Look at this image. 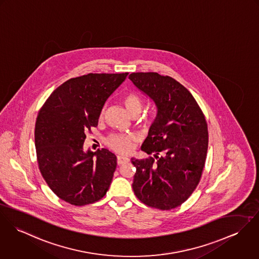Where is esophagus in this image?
I'll return each mask as SVG.
<instances>
[{"instance_id":"34e87169","label":"esophagus","mask_w":259,"mask_h":259,"mask_svg":"<svg viewBox=\"0 0 259 259\" xmlns=\"http://www.w3.org/2000/svg\"><path fill=\"white\" fill-rule=\"evenodd\" d=\"M129 162V159L126 158V157H122V156H118L117 157V164L118 165H122V164H125Z\"/></svg>"}]
</instances>
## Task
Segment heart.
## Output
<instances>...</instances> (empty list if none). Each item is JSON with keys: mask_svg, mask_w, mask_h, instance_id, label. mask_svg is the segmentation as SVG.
<instances>
[{"mask_svg": "<svg viewBox=\"0 0 259 259\" xmlns=\"http://www.w3.org/2000/svg\"><path fill=\"white\" fill-rule=\"evenodd\" d=\"M123 102L127 110L133 114L137 111H141L142 108V100L135 93H127L123 97ZM134 138L130 135H122V134H113L110 135L106 139L107 145L119 153H128L133 146Z\"/></svg>", "mask_w": 259, "mask_h": 259, "instance_id": "obj_1", "label": "heart"}]
</instances>
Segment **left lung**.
I'll return each mask as SVG.
<instances>
[{
	"mask_svg": "<svg viewBox=\"0 0 259 259\" xmlns=\"http://www.w3.org/2000/svg\"><path fill=\"white\" fill-rule=\"evenodd\" d=\"M129 79L155 104L156 117L141 150L151 157L132 158V188L145 204L163 210L187 201L204 167L207 125L190 91L170 76L134 72Z\"/></svg>",
	"mask_w": 259,
	"mask_h": 259,
	"instance_id": "1",
	"label": "left lung"
}]
</instances>
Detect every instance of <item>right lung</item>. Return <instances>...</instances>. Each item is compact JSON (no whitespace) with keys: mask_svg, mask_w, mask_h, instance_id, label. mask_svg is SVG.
Returning <instances> with one entry per match:
<instances>
[{"mask_svg":"<svg viewBox=\"0 0 259 259\" xmlns=\"http://www.w3.org/2000/svg\"><path fill=\"white\" fill-rule=\"evenodd\" d=\"M125 73H88L58 87L38 112L34 129L39 171L62 201L85 205L107 193L117 166L107 149L83 148L87 131L98 125L101 110Z\"/></svg>","mask_w":259,"mask_h":259,"instance_id":"right-lung-1","label":"right lung"}]
</instances>
